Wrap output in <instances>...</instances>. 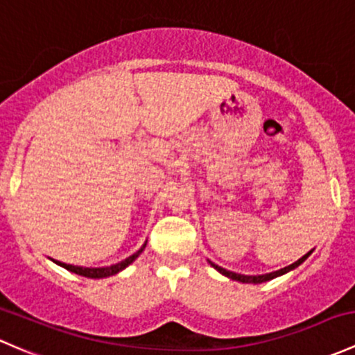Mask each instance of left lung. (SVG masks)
<instances>
[{
    "mask_svg": "<svg viewBox=\"0 0 355 355\" xmlns=\"http://www.w3.org/2000/svg\"><path fill=\"white\" fill-rule=\"evenodd\" d=\"M311 253H313V250H311V252H308V253H306V255L301 257V259L297 260V262L291 263V266H287V267H284V268H281V270L268 272V274H260V275H245V274H236V272L226 270V268H223V267L216 266V263H214V262H211V260H209V263H211V266L214 267L216 270L219 272V274H223V275H225V277L231 279V281L243 282V284H262V282L272 281V279H275V277H281V275L287 274V272H291V270H294V268H297V267L301 266V263L304 262L306 259H308L309 255H311Z\"/></svg>",
    "mask_w": 355,
    "mask_h": 355,
    "instance_id": "left-lung-1",
    "label": "left lung"
}]
</instances>
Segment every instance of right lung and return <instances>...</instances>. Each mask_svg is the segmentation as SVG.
Returning a JSON list of instances; mask_svg holds the SVG:
<instances>
[{
    "instance_id": "obj_1",
    "label": "right lung",
    "mask_w": 355,
    "mask_h": 355,
    "mask_svg": "<svg viewBox=\"0 0 355 355\" xmlns=\"http://www.w3.org/2000/svg\"><path fill=\"white\" fill-rule=\"evenodd\" d=\"M146 243H148V241H144V245L141 246V248L137 250L136 253H132V255L128 257V259H125V260H122V262L114 263V266H109V267H80V266H71V263L59 262V260H54V259H52V262L58 263L59 267L66 268V270L73 272V274L83 275V277H88V279H105V277H110V275L119 274V272L124 270L125 267H129L130 263H132L134 260H136L137 257L141 255V253H143V250L146 248Z\"/></svg>"
}]
</instances>
